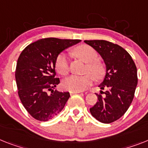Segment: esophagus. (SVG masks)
Here are the masks:
<instances>
[{
  "label": "esophagus",
  "mask_w": 148,
  "mask_h": 148,
  "mask_svg": "<svg viewBox=\"0 0 148 148\" xmlns=\"http://www.w3.org/2000/svg\"><path fill=\"white\" fill-rule=\"evenodd\" d=\"M76 93H80V92H70V94H76Z\"/></svg>",
  "instance_id": "obj_1"
}]
</instances>
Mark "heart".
Masks as SVG:
<instances>
[{
  "instance_id": "heart-1",
  "label": "heart",
  "mask_w": 148,
  "mask_h": 148,
  "mask_svg": "<svg viewBox=\"0 0 148 148\" xmlns=\"http://www.w3.org/2000/svg\"><path fill=\"white\" fill-rule=\"evenodd\" d=\"M77 55L87 63L84 70L86 73L82 76L71 75L63 82L64 89L72 92H82L91 86L94 80H99L105 75V67L96 59L98 53L94 48L89 45H82L75 49ZM56 68L59 73L65 76L69 73V56L67 53H60L56 60Z\"/></svg>"
}]
</instances>
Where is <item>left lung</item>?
<instances>
[{
    "label": "left lung",
    "mask_w": 148,
    "mask_h": 148,
    "mask_svg": "<svg viewBox=\"0 0 148 148\" xmlns=\"http://www.w3.org/2000/svg\"><path fill=\"white\" fill-rule=\"evenodd\" d=\"M84 42L97 51L106 64L105 79L99 86L101 94H96L97 102L89 110L99 122L110 123L126 112L133 100L137 68L129 53L117 44L104 40Z\"/></svg>",
    "instance_id": "1"
}]
</instances>
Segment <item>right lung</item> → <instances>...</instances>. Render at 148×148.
<instances>
[{
	"mask_svg": "<svg viewBox=\"0 0 148 148\" xmlns=\"http://www.w3.org/2000/svg\"><path fill=\"white\" fill-rule=\"evenodd\" d=\"M80 41L44 38L29 44L21 53L15 74L18 95L26 110L36 120L48 121L64 108L70 93L54 90L60 83L59 78L55 77L56 60L61 52Z\"/></svg>",
	"mask_w": 148,
	"mask_h": 148,
	"instance_id": "obj_1",
	"label": "right lung"
}]
</instances>
